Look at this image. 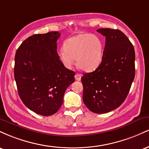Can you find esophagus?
<instances>
[{
    "label": "esophagus",
    "mask_w": 149,
    "mask_h": 149,
    "mask_svg": "<svg viewBox=\"0 0 149 149\" xmlns=\"http://www.w3.org/2000/svg\"><path fill=\"white\" fill-rule=\"evenodd\" d=\"M75 79L80 81V80H81V74H80V73H76V74L75 75Z\"/></svg>",
    "instance_id": "obj_1"
}]
</instances>
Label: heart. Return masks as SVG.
Returning a JSON list of instances; mask_svg holds the SVG:
<instances>
[{"label":"heart","mask_w":149,"mask_h":149,"mask_svg":"<svg viewBox=\"0 0 149 149\" xmlns=\"http://www.w3.org/2000/svg\"><path fill=\"white\" fill-rule=\"evenodd\" d=\"M104 45L100 36L92 33H81L69 38L59 52V59L67 69L74 64L80 69L91 71L100 66L103 58Z\"/></svg>","instance_id":"obj_1"}]
</instances>
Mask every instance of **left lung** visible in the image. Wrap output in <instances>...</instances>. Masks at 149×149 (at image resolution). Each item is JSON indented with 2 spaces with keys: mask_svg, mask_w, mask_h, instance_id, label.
<instances>
[{
  "mask_svg": "<svg viewBox=\"0 0 149 149\" xmlns=\"http://www.w3.org/2000/svg\"><path fill=\"white\" fill-rule=\"evenodd\" d=\"M105 36L101 64L95 71L82 76L83 102L95 113L117 109L127 97L135 75V52L132 44L118 29L97 30Z\"/></svg>",
  "mask_w": 149,
  "mask_h": 149,
  "instance_id": "8db88e82",
  "label": "left lung"
}]
</instances>
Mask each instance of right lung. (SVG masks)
I'll return each instance as SVG.
<instances>
[{"label": "right lung", "instance_id": "add662e5", "mask_svg": "<svg viewBox=\"0 0 149 149\" xmlns=\"http://www.w3.org/2000/svg\"><path fill=\"white\" fill-rule=\"evenodd\" d=\"M61 33L34 34L17 50L14 74L24 105L39 115H53L62 105L66 88L74 82V71L59 59L57 41Z\"/></svg>", "mask_w": 149, "mask_h": 149}]
</instances>
